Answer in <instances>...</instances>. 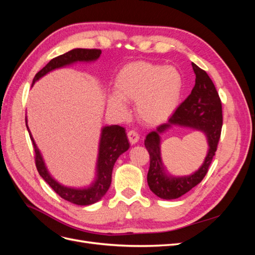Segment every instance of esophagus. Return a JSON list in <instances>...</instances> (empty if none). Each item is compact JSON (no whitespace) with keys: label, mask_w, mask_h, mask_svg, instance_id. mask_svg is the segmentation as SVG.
Returning <instances> with one entry per match:
<instances>
[{"label":"esophagus","mask_w":255,"mask_h":255,"mask_svg":"<svg viewBox=\"0 0 255 255\" xmlns=\"http://www.w3.org/2000/svg\"><path fill=\"white\" fill-rule=\"evenodd\" d=\"M128 138L130 144H135L138 142V140H139V135H138V133L135 132V130H129L128 133Z\"/></svg>","instance_id":"34e87169"}]
</instances>
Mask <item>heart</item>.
Instances as JSON below:
<instances>
[{"label": "heart", "instance_id": "heart-1", "mask_svg": "<svg viewBox=\"0 0 255 255\" xmlns=\"http://www.w3.org/2000/svg\"><path fill=\"white\" fill-rule=\"evenodd\" d=\"M183 88V76L176 68L136 61L116 75L115 91L107 96V104L118 115L126 116L127 102H135L137 118L144 125L156 126L175 112Z\"/></svg>", "mask_w": 255, "mask_h": 255}]
</instances>
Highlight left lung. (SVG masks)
Listing matches in <instances>:
<instances>
[{"instance_id": "left-lung-1", "label": "left lung", "mask_w": 255, "mask_h": 255, "mask_svg": "<svg viewBox=\"0 0 255 255\" xmlns=\"http://www.w3.org/2000/svg\"><path fill=\"white\" fill-rule=\"evenodd\" d=\"M191 66L196 74V84L191 94L177 107L167 123L158 126L144 139V145L150 154L148 185L154 195L165 200L182 197L203 180L217 150L221 134L222 109L218 92L204 70L194 63ZM173 125L199 130L207 137L209 149L204 163L198 171L188 176L170 175L161 159L160 136Z\"/></svg>"}]
</instances>
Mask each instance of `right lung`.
<instances>
[{"instance_id": "add662e5", "label": "right lung", "mask_w": 255, "mask_h": 255, "mask_svg": "<svg viewBox=\"0 0 255 255\" xmlns=\"http://www.w3.org/2000/svg\"><path fill=\"white\" fill-rule=\"evenodd\" d=\"M101 50L96 49H73L63 55L53 58L38 72L33 80V85L39 81L48 73L74 65L76 63H92L99 59ZM25 123L33 142L36 154V167L42 179L47 182L52 189L61 198L76 205H90L101 200L109 190L112 183V173L116 160L122 153L128 150L129 143L125 128L120 126H106L101 128V135L99 140V152L96 164V176L88 186L85 187H69L56 181L49 172L47 165L41 155L40 150L34 140V137L27 126V117L25 116Z\"/></svg>"}]
</instances>
